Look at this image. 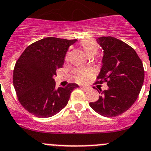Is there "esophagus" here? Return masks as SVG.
<instances>
[{"mask_svg":"<svg viewBox=\"0 0 151 151\" xmlns=\"http://www.w3.org/2000/svg\"><path fill=\"white\" fill-rule=\"evenodd\" d=\"M81 89L84 91H87L89 89V87H87V86H81Z\"/></svg>","mask_w":151,"mask_h":151,"instance_id":"1","label":"esophagus"}]
</instances>
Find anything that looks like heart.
Listing matches in <instances>:
<instances>
[{"label":"heart","mask_w":151,"mask_h":151,"mask_svg":"<svg viewBox=\"0 0 151 151\" xmlns=\"http://www.w3.org/2000/svg\"><path fill=\"white\" fill-rule=\"evenodd\" d=\"M81 45L85 53L88 56H92L97 52L98 44L95 40L92 39H85L81 42ZM91 74V72L87 69H78L74 72V77L76 81L79 83H83L86 81L88 77Z\"/></svg>","instance_id":"heart-1"}]
</instances>
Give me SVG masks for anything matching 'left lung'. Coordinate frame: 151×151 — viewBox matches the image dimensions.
Masks as SVG:
<instances>
[{
	"label": "left lung",
	"mask_w": 151,
	"mask_h": 151,
	"mask_svg": "<svg viewBox=\"0 0 151 151\" xmlns=\"http://www.w3.org/2000/svg\"><path fill=\"white\" fill-rule=\"evenodd\" d=\"M96 40L104 53L96 83L107 82L108 89H99L101 96L89 106L100 115L113 117L122 114L136 101L145 70L135 50L123 41L113 37H101Z\"/></svg>",
	"instance_id": "8db88e82"
}]
</instances>
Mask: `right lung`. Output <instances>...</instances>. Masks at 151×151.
Instances as JSON below:
<instances>
[{"instance_id": "obj_1", "label": "right lung", "mask_w": 151, "mask_h": 151, "mask_svg": "<svg viewBox=\"0 0 151 151\" xmlns=\"http://www.w3.org/2000/svg\"><path fill=\"white\" fill-rule=\"evenodd\" d=\"M77 40L47 37L28 46L16 62L13 86L23 108L37 117L54 116L67 105L70 93L79 86L69 83L55 88L53 79L62 68L69 47Z\"/></svg>"}]
</instances>
